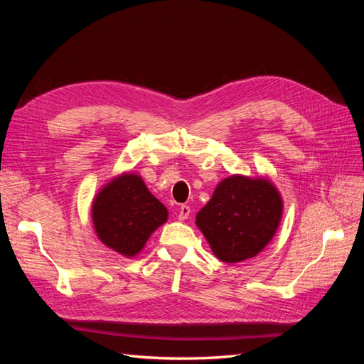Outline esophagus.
Returning <instances> with one entry per match:
<instances>
[{"label":"esophagus","instance_id":"1","mask_svg":"<svg viewBox=\"0 0 364 364\" xmlns=\"http://www.w3.org/2000/svg\"><path fill=\"white\" fill-rule=\"evenodd\" d=\"M190 213H191V209H190V206H186V205H182L181 208H179V213H178V218L181 220V222H183V220H186L190 217Z\"/></svg>","mask_w":364,"mask_h":364}]
</instances>
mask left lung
I'll list each match as a JSON object with an SVG mask.
<instances>
[{
    "label": "left lung",
    "instance_id": "8db88e82",
    "mask_svg": "<svg viewBox=\"0 0 364 364\" xmlns=\"http://www.w3.org/2000/svg\"><path fill=\"white\" fill-rule=\"evenodd\" d=\"M282 211V196L270 179L232 174L218 182L211 199L197 213L196 225L218 259L241 262L267 247Z\"/></svg>",
    "mask_w": 364,
    "mask_h": 364
}]
</instances>
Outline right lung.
Wrapping results in <instances>:
<instances>
[{
    "label": "right lung",
    "mask_w": 364,
    "mask_h": 364,
    "mask_svg": "<svg viewBox=\"0 0 364 364\" xmlns=\"http://www.w3.org/2000/svg\"><path fill=\"white\" fill-rule=\"evenodd\" d=\"M95 235L126 258H135L150 235L168 218V211L138 173L124 171L95 194L91 205Z\"/></svg>",
    "instance_id": "add662e5"
}]
</instances>
